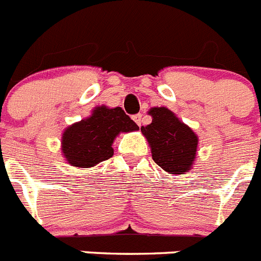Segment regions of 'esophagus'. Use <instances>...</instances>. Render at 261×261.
Instances as JSON below:
<instances>
[{
    "label": "esophagus",
    "instance_id": "1",
    "mask_svg": "<svg viewBox=\"0 0 261 261\" xmlns=\"http://www.w3.org/2000/svg\"><path fill=\"white\" fill-rule=\"evenodd\" d=\"M133 120H135V123L137 124L138 126H141V124H142V115L141 114L135 115V116H133Z\"/></svg>",
    "mask_w": 261,
    "mask_h": 261
}]
</instances>
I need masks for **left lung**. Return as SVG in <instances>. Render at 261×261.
Instances as JSON below:
<instances>
[{
	"label": "left lung",
	"mask_w": 261,
	"mask_h": 261,
	"mask_svg": "<svg viewBox=\"0 0 261 261\" xmlns=\"http://www.w3.org/2000/svg\"><path fill=\"white\" fill-rule=\"evenodd\" d=\"M151 124L141 126L142 135L150 145L153 161L168 174L180 175L192 168L199 137L192 129L166 107L149 111Z\"/></svg>",
	"instance_id": "1"
}]
</instances>
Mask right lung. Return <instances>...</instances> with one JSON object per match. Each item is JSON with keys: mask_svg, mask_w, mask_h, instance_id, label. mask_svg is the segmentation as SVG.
I'll list each match as a JSON object with an SVG mask.
<instances>
[{"mask_svg": "<svg viewBox=\"0 0 261 261\" xmlns=\"http://www.w3.org/2000/svg\"><path fill=\"white\" fill-rule=\"evenodd\" d=\"M133 130H138V125L121 107H95L91 116L64 130L62 154L69 165L74 167H93L114 155L112 144L119 133Z\"/></svg>", "mask_w": 261, "mask_h": 261, "instance_id": "obj_1", "label": "right lung"}]
</instances>
